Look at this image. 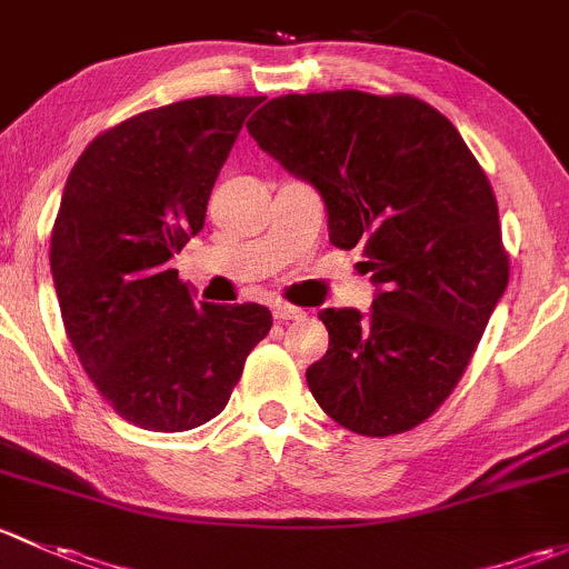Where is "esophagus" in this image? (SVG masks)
<instances>
[{"mask_svg": "<svg viewBox=\"0 0 569 569\" xmlns=\"http://www.w3.org/2000/svg\"><path fill=\"white\" fill-rule=\"evenodd\" d=\"M273 318H277V320H298V318H303V309L292 307V303L277 301V303H273Z\"/></svg>", "mask_w": 569, "mask_h": 569, "instance_id": "obj_1", "label": "esophagus"}]
</instances>
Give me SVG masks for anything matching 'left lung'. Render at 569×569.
<instances>
[{
	"instance_id": "8db88e82",
	"label": "left lung",
	"mask_w": 569,
	"mask_h": 569,
	"mask_svg": "<svg viewBox=\"0 0 569 569\" xmlns=\"http://www.w3.org/2000/svg\"><path fill=\"white\" fill-rule=\"evenodd\" d=\"M268 156L318 189L328 241L361 246L375 301L323 309L328 350L307 370L318 406L359 436L421 425L452 395L509 260L499 208L458 128L411 96L271 98L249 120Z\"/></svg>"
}]
</instances>
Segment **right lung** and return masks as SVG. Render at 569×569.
<instances>
[{
  "label": "right lung",
  "instance_id": "1",
  "mask_svg": "<svg viewBox=\"0 0 569 569\" xmlns=\"http://www.w3.org/2000/svg\"><path fill=\"white\" fill-rule=\"evenodd\" d=\"M257 103L204 96L142 111L92 139L68 174L49 254L68 339L111 408L144 430L219 416L271 331L266 307L197 301L169 268L202 230Z\"/></svg>",
  "mask_w": 569,
  "mask_h": 569
}]
</instances>
